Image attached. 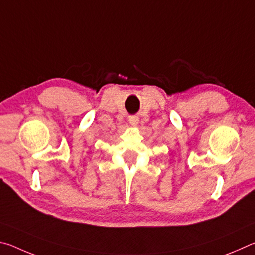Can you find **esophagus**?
Segmentation results:
<instances>
[{
	"label": "esophagus",
	"mask_w": 255,
	"mask_h": 255,
	"mask_svg": "<svg viewBox=\"0 0 255 255\" xmlns=\"http://www.w3.org/2000/svg\"><path fill=\"white\" fill-rule=\"evenodd\" d=\"M128 120H129V124L132 125V126H137L138 123H139V118H138L137 116H130Z\"/></svg>",
	"instance_id": "obj_1"
}]
</instances>
